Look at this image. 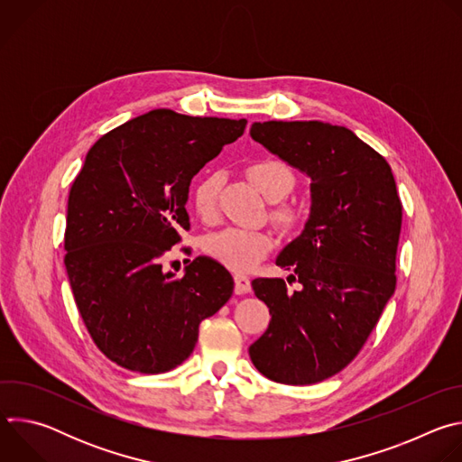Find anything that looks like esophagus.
Instances as JSON below:
<instances>
[{
	"label": "esophagus",
	"instance_id": "34e87169",
	"mask_svg": "<svg viewBox=\"0 0 462 462\" xmlns=\"http://www.w3.org/2000/svg\"><path fill=\"white\" fill-rule=\"evenodd\" d=\"M234 282H236V292H237V294H246V292H250V278H248V276L236 274Z\"/></svg>",
	"mask_w": 462,
	"mask_h": 462
}]
</instances>
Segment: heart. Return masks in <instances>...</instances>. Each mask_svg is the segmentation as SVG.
I'll use <instances>...</instances> for the list:
<instances>
[{
	"label": "heart",
	"mask_w": 462,
	"mask_h": 462,
	"mask_svg": "<svg viewBox=\"0 0 462 462\" xmlns=\"http://www.w3.org/2000/svg\"><path fill=\"white\" fill-rule=\"evenodd\" d=\"M246 175L269 201L283 199L296 186L292 170L276 159H261L248 164ZM217 193L219 177L214 173L203 175L191 186L189 205L201 221L214 223L217 219ZM271 219L283 232H294L301 223L300 212L289 205L273 207ZM273 246L274 241L267 232L245 228H223L216 234H210L203 243L205 252L214 261L221 263L226 269L239 273L255 265L259 259L273 250Z\"/></svg>",
	"instance_id": "b5f03b06"
}]
</instances>
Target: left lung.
<instances>
[{
	"label": "left lung",
	"mask_w": 462,
	"mask_h": 462,
	"mask_svg": "<svg viewBox=\"0 0 462 462\" xmlns=\"http://www.w3.org/2000/svg\"><path fill=\"white\" fill-rule=\"evenodd\" d=\"M250 135L310 177L312 205L305 230L276 259L301 289L252 282L273 319L248 353L267 378L309 385L356 358L393 296L402 201L387 161L344 125L254 122Z\"/></svg>",
	"instance_id": "1"
}]
</instances>
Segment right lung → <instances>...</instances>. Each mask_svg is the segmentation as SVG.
Returning <instances> with one entry per match:
<instances>
[{
    "instance_id": "add662e5",
    "label": "right lung",
    "mask_w": 462,
    "mask_h": 462,
    "mask_svg": "<svg viewBox=\"0 0 462 462\" xmlns=\"http://www.w3.org/2000/svg\"><path fill=\"white\" fill-rule=\"evenodd\" d=\"M246 120L153 109L111 129L88 152L68 199L63 263L89 337L116 365L166 373L193 351L199 323L232 296L230 273L195 257L164 273L189 230L191 177L245 134Z\"/></svg>"
}]
</instances>
